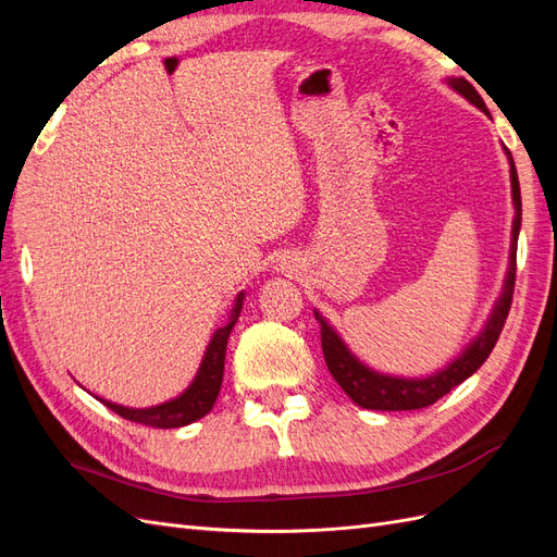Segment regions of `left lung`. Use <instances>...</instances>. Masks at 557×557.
I'll use <instances>...</instances> for the list:
<instances>
[{
	"label": "left lung",
	"mask_w": 557,
	"mask_h": 557,
	"mask_svg": "<svg viewBox=\"0 0 557 557\" xmlns=\"http://www.w3.org/2000/svg\"><path fill=\"white\" fill-rule=\"evenodd\" d=\"M450 86L465 95L471 104H476L481 111H487L481 95L476 88L471 86L465 78H453ZM511 160V158H509ZM511 188H513V205H516V221H513V239H511V264H509V276L507 285H504V293L497 301V307L487 320L485 330L481 336H476V342L471 344L462 356L450 362L446 369H442L440 374H434L430 379H393V376H383L367 369L362 362L350 356V350L344 346V342L336 336V332L325 323L323 318H318L320 323V346H323V356L327 362L330 374L334 381L344 387V393L360 404L362 409H374V411H413V409H423L434 404L436 399H442L448 395L455 385H460L465 379H469L476 369L491 356L504 323H507V315L513 301V285H516V248H518V230H520V185H518V174H516V164L511 160Z\"/></svg>",
	"instance_id": "obj_1"
}]
</instances>
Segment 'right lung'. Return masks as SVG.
<instances>
[{
  "instance_id": "add662e5",
  "label": "right lung",
  "mask_w": 557,
  "mask_h": 557,
  "mask_svg": "<svg viewBox=\"0 0 557 557\" xmlns=\"http://www.w3.org/2000/svg\"><path fill=\"white\" fill-rule=\"evenodd\" d=\"M242 299H244V295H239L237 305H234L230 323L213 334V339L205 352V360H201V367H199L193 385L181 397H176L172 401H164V404H160V407H153V409H127V407H121V404L104 401L99 397L97 399L102 401L104 407H109L111 411H115L117 416L132 420V423L148 425V428H162V430L183 428V425L195 423V420H199V418H205L213 409L218 393H221L223 372H225V348H227L230 332L239 318Z\"/></svg>"
}]
</instances>
